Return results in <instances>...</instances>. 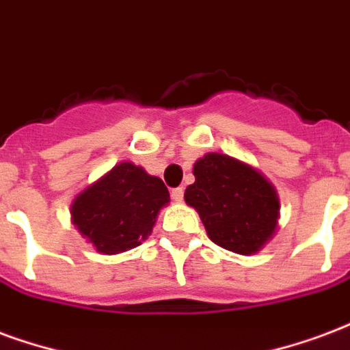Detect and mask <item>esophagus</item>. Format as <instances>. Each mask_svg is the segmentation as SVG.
<instances>
[{
    "label": "esophagus",
    "instance_id": "esophagus-1",
    "mask_svg": "<svg viewBox=\"0 0 350 350\" xmlns=\"http://www.w3.org/2000/svg\"><path fill=\"white\" fill-rule=\"evenodd\" d=\"M170 196H172V200H174V202H182L183 200V187L172 189V193H170Z\"/></svg>",
    "mask_w": 350,
    "mask_h": 350
}]
</instances>
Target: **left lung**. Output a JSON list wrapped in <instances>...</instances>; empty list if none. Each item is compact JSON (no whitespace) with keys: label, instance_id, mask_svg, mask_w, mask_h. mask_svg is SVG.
Instances as JSON below:
<instances>
[{"label":"left lung","instance_id":"left-lung-1","mask_svg":"<svg viewBox=\"0 0 350 350\" xmlns=\"http://www.w3.org/2000/svg\"><path fill=\"white\" fill-rule=\"evenodd\" d=\"M193 174L185 202L198 211L215 245L248 256L273 237L280 202L258 170L230 155L208 154Z\"/></svg>","mask_w":350,"mask_h":350}]
</instances>
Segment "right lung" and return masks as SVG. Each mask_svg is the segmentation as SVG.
Masks as SVG:
<instances>
[{"mask_svg":"<svg viewBox=\"0 0 350 350\" xmlns=\"http://www.w3.org/2000/svg\"><path fill=\"white\" fill-rule=\"evenodd\" d=\"M170 196L165 183L133 163H120L72 204V221L102 254H118L152 234Z\"/></svg>","mask_w":350,"mask_h":350,"instance_id":"add662e5","label":"right lung"}]
</instances>
